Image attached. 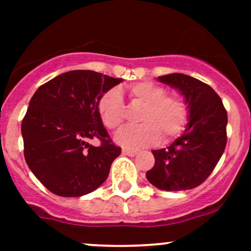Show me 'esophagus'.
Wrapping results in <instances>:
<instances>
[{
  "instance_id": "esophagus-1",
  "label": "esophagus",
  "mask_w": 251,
  "mask_h": 251,
  "mask_svg": "<svg viewBox=\"0 0 251 251\" xmlns=\"http://www.w3.org/2000/svg\"><path fill=\"white\" fill-rule=\"evenodd\" d=\"M123 154L124 155H128V156H135L137 154L136 151H130V149H123Z\"/></svg>"
}]
</instances>
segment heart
Here are the masks:
<instances>
[{
	"mask_svg": "<svg viewBox=\"0 0 251 251\" xmlns=\"http://www.w3.org/2000/svg\"><path fill=\"white\" fill-rule=\"evenodd\" d=\"M128 97L133 104L141 105L137 126H126L118 131L115 142L127 149L151 146L160 140L169 142L181 135L188 120V108L178 96L168 95L165 87L142 81L128 87ZM103 125L115 130L125 118L123 96L118 88L103 93L97 104Z\"/></svg>",
	"mask_w": 251,
	"mask_h": 251,
	"instance_id": "obj_1",
	"label": "heart"
}]
</instances>
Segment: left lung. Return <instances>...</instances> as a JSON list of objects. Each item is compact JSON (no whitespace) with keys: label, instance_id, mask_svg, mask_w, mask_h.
Returning <instances> with one entry per match:
<instances>
[{"label":"left lung","instance_id":"8db88e82","mask_svg":"<svg viewBox=\"0 0 251 251\" xmlns=\"http://www.w3.org/2000/svg\"><path fill=\"white\" fill-rule=\"evenodd\" d=\"M158 80L182 93L189 121L174 143L151 151L155 164L147 171V179L168 192L196 188L214 171L226 148L227 111L219 95L198 78L175 73Z\"/></svg>","mask_w":251,"mask_h":251}]
</instances>
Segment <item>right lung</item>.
I'll return each mask as SVG.
<instances>
[{
  "label": "right lung",
  "mask_w": 251,
  "mask_h": 251,
  "mask_svg": "<svg viewBox=\"0 0 251 251\" xmlns=\"http://www.w3.org/2000/svg\"><path fill=\"white\" fill-rule=\"evenodd\" d=\"M92 70H73L37 88L22 121L24 156L36 178L59 197H81L107 179L121 153L100 121L97 104L120 83ZM88 139H100L95 147Z\"/></svg>",
  "instance_id": "1"
}]
</instances>
